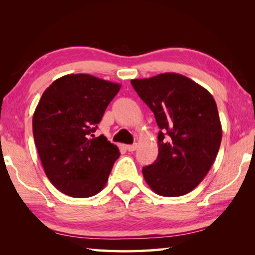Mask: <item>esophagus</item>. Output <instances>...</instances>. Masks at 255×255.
<instances>
[{
    "label": "esophagus",
    "instance_id": "esophagus-1",
    "mask_svg": "<svg viewBox=\"0 0 255 255\" xmlns=\"http://www.w3.org/2000/svg\"><path fill=\"white\" fill-rule=\"evenodd\" d=\"M137 148V144H132V145H127L126 146V149L128 152H133V150H136Z\"/></svg>",
    "mask_w": 255,
    "mask_h": 255
}]
</instances>
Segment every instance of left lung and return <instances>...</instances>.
<instances>
[{
    "label": "left lung",
    "instance_id": "obj_1",
    "mask_svg": "<svg viewBox=\"0 0 255 255\" xmlns=\"http://www.w3.org/2000/svg\"><path fill=\"white\" fill-rule=\"evenodd\" d=\"M130 83L161 129L156 161L143 167L146 183L163 197L187 195L204 180L221 146L222 124L213 96L176 73Z\"/></svg>",
    "mask_w": 255,
    "mask_h": 255
}]
</instances>
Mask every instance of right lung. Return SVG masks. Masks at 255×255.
Instances as JSON below:
<instances>
[{"label": "right lung", "instance_id": "right-lung-1", "mask_svg": "<svg viewBox=\"0 0 255 255\" xmlns=\"http://www.w3.org/2000/svg\"><path fill=\"white\" fill-rule=\"evenodd\" d=\"M120 88L89 74H68L42 93L32 117L34 144L47 178L60 192L88 198L105 188L120 153L93 132Z\"/></svg>", "mask_w": 255, "mask_h": 255}]
</instances>
